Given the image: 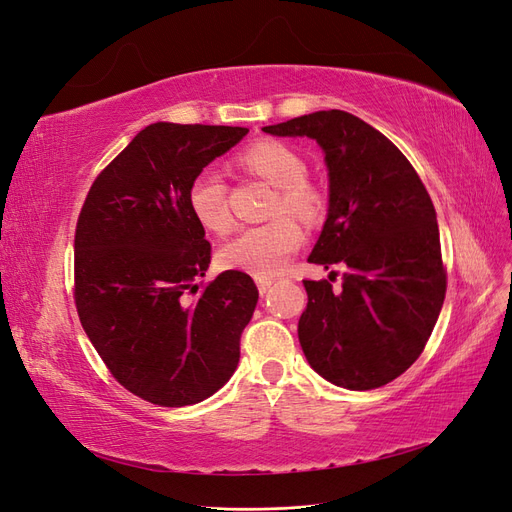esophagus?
<instances>
[{"label":"esophagus","mask_w":512,"mask_h":512,"mask_svg":"<svg viewBox=\"0 0 512 512\" xmlns=\"http://www.w3.org/2000/svg\"><path fill=\"white\" fill-rule=\"evenodd\" d=\"M256 286H258L260 294H265L273 286V280L271 277H256Z\"/></svg>","instance_id":"1"}]
</instances>
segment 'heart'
I'll list each match as a JSON object with an SVG mask.
<instances>
[{
  "mask_svg": "<svg viewBox=\"0 0 512 512\" xmlns=\"http://www.w3.org/2000/svg\"><path fill=\"white\" fill-rule=\"evenodd\" d=\"M239 166L267 179L277 188L273 211H290L305 222H316L324 213V196L307 181V164L290 145L262 138L241 151ZM188 205L194 220L211 232H226L232 226L226 181L215 170H203L188 190ZM305 232L288 215L267 224L241 230L218 254L224 269L243 271L256 277L280 273L290 256L303 245Z\"/></svg>",
  "mask_w": 512,
  "mask_h": 512,
  "instance_id": "b5f03b06",
  "label": "heart"
}]
</instances>
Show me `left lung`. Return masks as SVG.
<instances>
[{
    "label": "left lung",
    "instance_id": "left-lung-1",
    "mask_svg": "<svg viewBox=\"0 0 512 512\" xmlns=\"http://www.w3.org/2000/svg\"><path fill=\"white\" fill-rule=\"evenodd\" d=\"M262 130L314 138L329 168V215L307 262L344 267V280L337 292L328 280H303L305 359L350 391L389 384L421 356L446 294L436 209L425 185L389 138L346 111Z\"/></svg>",
    "mask_w": 512,
    "mask_h": 512
}]
</instances>
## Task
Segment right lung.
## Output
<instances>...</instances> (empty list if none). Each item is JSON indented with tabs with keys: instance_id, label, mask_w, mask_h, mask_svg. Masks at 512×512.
I'll list each match as a JSON object with an SVG mask.
<instances>
[{
	"instance_id": "obj_1",
	"label": "right lung",
	"mask_w": 512,
	"mask_h": 512,
	"mask_svg": "<svg viewBox=\"0 0 512 512\" xmlns=\"http://www.w3.org/2000/svg\"><path fill=\"white\" fill-rule=\"evenodd\" d=\"M245 134L151 123L96 177L76 222V312L113 378L149 404H198L237 369L258 288L243 271L198 284L211 243L188 190Z\"/></svg>"
}]
</instances>
